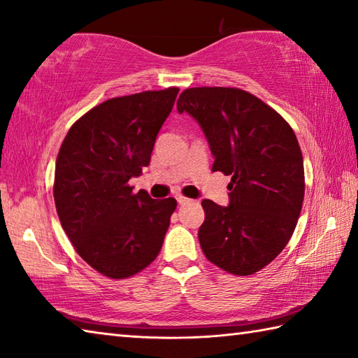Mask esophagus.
<instances>
[{
    "instance_id": "1",
    "label": "esophagus",
    "mask_w": 358,
    "mask_h": 358,
    "mask_svg": "<svg viewBox=\"0 0 358 358\" xmlns=\"http://www.w3.org/2000/svg\"><path fill=\"white\" fill-rule=\"evenodd\" d=\"M177 201H178V205H186V203H189L191 199H186L183 196H177Z\"/></svg>"
}]
</instances>
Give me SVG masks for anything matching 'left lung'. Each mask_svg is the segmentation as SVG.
<instances>
[{
  "instance_id": "1",
  "label": "left lung",
  "mask_w": 358,
  "mask_h": 358,
  "mask_svg": "<svg viewBox=\"0 0 358 358\" xmlns=\"http://www.w3.org/2000/svg\"><path fill=\"white\" fill-rule=\"evenodd\" d=\"M177 109L200 125L213 172L231 175L229 206L201 201V250L227 272L255 274L285 249L302 210L303 159L296 134L274 109L235 87L186 89Z\"/></svg>"
}]
</instances>
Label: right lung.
<instances>
[{"label":"right lung","mask_w":358,"mask_h":358,"mask_svg":"<svg viewBox=\"0 0 358 358\" xmlns=\"http://www.w3.org/2000/svg\"><path fill=\"white\" fill-rule=\"evenodd\" d=\"M177 87L117 96L73 123L56 159L55 203L64 231L100 274L127 278L164 243L177 200L133 194L128 181L150 164Z\"/></svg>","instance_id":"1"}]
</instances>
